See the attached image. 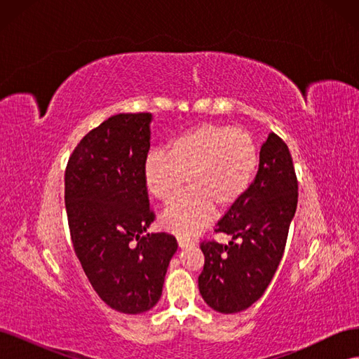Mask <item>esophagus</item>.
Wrapping results in <instances>:
<instances>
[{
    "mask_svg": "<svg viewBox=\"0 0 359 359\" xmlns=\"http://www.w3.org/2000/svg\"><path fill=\"white\" fill-rule=\"evenodd\" d=\"M178 245L181 248H187V247L194 245V243L191 240H189V238H186V236H178Z\"/></svg>",
    "mask_w": 359,
    "mask_h": 359,
    "instance_id": "1",
    "label": "esophagus"
}]
</instances>
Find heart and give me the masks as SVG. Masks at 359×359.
I'll use <instances>...</instances> for the list:
<instances>
[{
    "label": "heart",
    "mask_w": 359,
    "mask_h": 359,
    "mask_svg": "<svg viewBox=\"0 0 359 359\" xmlns=\"http://www.w3.org/2000/svg\"><path fill=\"white\" fill-rule=\"evenodd\" d=\"M253 136L229 124L201 123L172 140L166 151H151L144 165L148 193L161 203L163 226L180 236L198 235L208 226L215 206L229 210L248 191L259 169Z\"/></svg>",
    "instance_id": "1"
}]
</instances>
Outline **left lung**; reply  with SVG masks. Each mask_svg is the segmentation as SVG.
Wrapping results in <instances>:
<instances>
[{"label": "left lung", "mask_w": 359, "mask_h": 359, "mask_svg": "<svg viewBox=\"0 0 359 359\" xmlns=\"http://www.w3.org/2000/svg\"><path fill=\"white\" fill-rule=\"evenodd\" d=\"M297 203L298 181L289 148L269 133L252 186L215 224V232L231 235L232 241L201 243L205 265L199 290L212 310L243 311L264 295L283 257Z\"/></svg>", "instance_id": "left-lung-1"}]
</instances>
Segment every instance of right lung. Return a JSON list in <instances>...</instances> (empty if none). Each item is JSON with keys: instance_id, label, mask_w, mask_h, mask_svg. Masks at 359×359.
I'll use <instances>...</instances> for the list:
<instances>
[{"instance_id": "1", "label": "right lung", "mask_w": 359, "mask_h": 359, "mask_svg": "<svg viewBox=\"0 0 359 359\" xmlns=\"http://www.w3.org/2000/svg\"><path fill=\"white\" fill-rule=\"evenodd\" d=\"M151 114H118L82 137L66 168V210L74 253L111 309L139 314L158 302L178 244L145 233L149 208L144 165Z\"/></svg>"}]
</instances>
